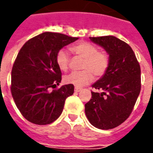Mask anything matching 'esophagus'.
<instances>
[{
    "label": "esophagus",
    "mask_w": 153,
    "mask_h": 153,
    "mask_svg": "<svg viewBox=\"0 0 153 153\" xmlns=\"http://www.w3.org/2000/svg\"><path fill=\"white\" fill-rule=\"evenodd\" d=\"M82 91V89L79 88V87H75V88H74V91H75V92H79V91Z\"/></svg>",
    "instance_id": "obj_1"
}]
</instances>
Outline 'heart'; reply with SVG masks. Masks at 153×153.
<instances>
[{"mask_svg": "<svg viewBox=\"0 0 153 153\" xmlns=\"http://www.w3.org/2000/svg\"><path fill=\"white\" fill-rule=\"evenodd\" d=\"M71 51L83 58L82 71H73L65 75V83L80 87L90 83L93 80V74L97 78L104 75L109 67V57L106 53L98 51L97 48L87 42H80L71 48ZM69 55L63 49L56 54L55 61L61 71H67L69 64Z\"/></svg>", "mask_w": 153, "mask_h": 153, "instance_id": "1", "label": "heart"}]
</instances>
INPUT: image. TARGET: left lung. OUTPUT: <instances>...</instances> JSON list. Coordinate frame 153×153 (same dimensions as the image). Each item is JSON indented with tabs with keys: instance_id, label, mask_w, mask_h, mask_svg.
<instances>
[{
	"instance_id": "obj_1",
	"label": "left lung",
	"mask_w": 153,
	"mask_h": 153,
	"mask_svg": "<svg viewBox=\"0 0 153 153\" xmlns=\"http://www.w3.org/2000/svg\"><path fill=\"white\" fill-rule=\"evenodd\" d=\"M91 42L109 55V67L104 75L92 85L102 93L91 92L85 105L86 117L100 129L114 128L132 113L140 91V67L131 47L113 36L90 37Z\"/></svg>"
}]
</instances>
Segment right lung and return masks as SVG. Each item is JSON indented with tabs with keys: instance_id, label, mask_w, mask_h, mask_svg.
<instances>
[{
	"instance_id": "add662e5",
	"label": "right lung",
	"mask_w": 153,
	"mask_h": 153,
	"mask_svg": "<svg viewBox=\"0 0 153 153\" xmlns=\"http://www.w3.org/2000/svg\"><path fill=\"white\" fill-rule=\"evenodd\" d=\"M78 39L44 32L26 42L18 53L12 70L11 92L18 109L30 122L41 126L52 123L62 114L65 100L74 94L71 84L51 89L62 80L56 54Z\"/></svg>"
}]
</instances>
